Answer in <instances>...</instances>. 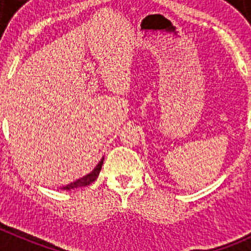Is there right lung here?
<instances>
[{"label": "right lung", "mask_w": 251, "mask_h": 251, "mask_svg": "<svg viewBox=\"0 0 251 251\" xmlns=\"http://www.w3.org/2000/svg\"><path fill=\"white\" fill-rule=\"evenodd\" d=\"M103 160H104V158H102V160H100V164H98V165L96 166L95 170H92V173L88 174L87 176L81 177L80 179H76V181L73 182V183H70V184H68V186L63 187V189H67V191H70V189L78 188V187H85V186H88V184H91V183H92V182H95L96 179H97L98 175H100V169H102Z\"/></svg>", "instance_id": "obj_1"}]
</instances>
